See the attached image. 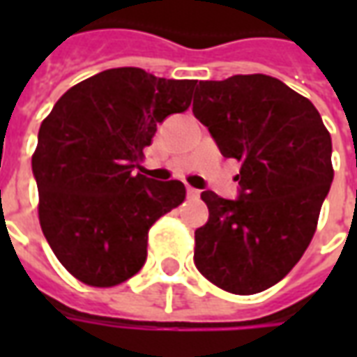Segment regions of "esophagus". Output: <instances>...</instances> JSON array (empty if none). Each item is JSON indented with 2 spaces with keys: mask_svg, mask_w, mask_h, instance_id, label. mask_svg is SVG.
Instances as JSON below:
<instances>
[{
  "mask_svg": "<svg viewBox=\"0 0 357 357\" xmlns=\"http://www.w3.org/2000/svg\"><path fill=\"white\" fill-rule=\"evenodd\" d=\"M187 197H191V199H199V197H201V191H199V189H195V187H187Z\"/></svg>",
  "mask_w": 357,
  "mask_h": 357,
  "instance_id": "obj_1",
  "label": "esophagus"
}]
</instances>
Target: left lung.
Masks as SVG:
<instances>
[{"label":"left lung","mask_w":357,"mask_h":357,"mask_svg":"<svg viewBox=\"0 0 357 357\" xmlns=\"http://www.w3.org/2000/svg\"><path fill=\"white\" fill-rule=\"evenodd\" d=\"M193 114L241 162L237 199L202 191L208 222L195 231V266L227 292H262L314 237L333 183L331 135L312 101L266 74L197 82Z\"/></svg>","instance_id":"left-lung-1"}]
</instances>
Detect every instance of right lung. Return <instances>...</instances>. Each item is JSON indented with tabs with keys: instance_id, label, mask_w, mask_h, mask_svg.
<instances>
[{
	"instance_id": "1",
	"label": "right lung",
	"mask_w": 357,
	"mask_h": 357,
	"mask_svg": "<svg viewBox=\"0 0 357 357\" xmlns=\"http://www.w3.org/2000/svg\"><path fill=\"white\" fill-rule=\"evenodd\" d=\"M195 86L110 68L68 89L40 126L32 156L40 225L82 283L114 287L135 275L151 225L185 199L178 179L156 181L133 168L156 126L189 109Z\"/></svg>"
}]
</instances>
